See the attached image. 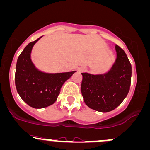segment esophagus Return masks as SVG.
Segmentation results:
<instances>
[{"label": "esophagus", "mask_w": 150, "mask_h": 150, "mask_svg": "<svg viewBox=\"0 0 150 150\" xmlns=\"http://www.w3.org/2000/svg\"><path fill=\"white\" fill-rule=\"evenodd\" d=\"M78 71L79 72H83L85 71V67H79V68H78Z\"/></svg>", "instance_id": "obj_1"}]
</instances>
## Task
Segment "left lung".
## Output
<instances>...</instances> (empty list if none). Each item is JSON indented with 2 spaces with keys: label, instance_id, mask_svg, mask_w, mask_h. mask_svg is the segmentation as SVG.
<instances>
[{
  "label": "left lung",
  "instance_id": "1",
  "mask_svg": "<svg viewBox=\"0 0 150 150\" xmlns=\"http://www.w3.org/2000/svg\"><path fill=\"white\" fill-rule=\"evenodd\" d=\"M117 57L108 72L103 74L83 72L81 93L88 107L108 112L122 103L129 90L132 66L125 51L115 45Z\"/></svg>",
  "mask_w": 150,
  "mask_h": 150
}]
</instances>
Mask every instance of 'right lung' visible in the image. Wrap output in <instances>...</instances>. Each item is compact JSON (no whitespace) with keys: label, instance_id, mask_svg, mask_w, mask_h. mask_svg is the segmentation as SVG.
<instances>
[{"label":"right lung","instance_id":"1","mask_svg":"<svg viewBox=\"0 0 150 150\" xmlns=\"http://www.w3.org/2000/svg\"><path fill=\"white\" fill-rule=\"evenodd\" d=\"M37 40L26 46L19 55L16 67V90L25 103L35 109L52 105L65 82L76 71L48 73L40 71L31 60V51Z\"/></svg>","mask_w":150,"mask_h":150}]
</instances>
